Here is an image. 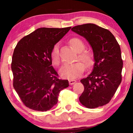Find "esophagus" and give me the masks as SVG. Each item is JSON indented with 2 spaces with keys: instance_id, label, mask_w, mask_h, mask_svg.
I'll return each mask as SVG.
<instances>
[{
  "instance_id": "obj_1",
  "label": "esophagus",
  "mask_w": 133,
  "mask_h": 133,
  "mask_svg": "<svg viewBox=\"0 0 133 133\" xmlns=\"http://www.w3.org/2000/svg\"><path fill=\"white\" fill-rule=\"evenodd\" d=\"M76 82V81H74V80H69V83L70 85H73Z\"/></svg>"
}]
</instances>
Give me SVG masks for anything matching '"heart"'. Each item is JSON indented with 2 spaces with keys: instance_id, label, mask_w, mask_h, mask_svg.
I'll return each mask as SVG.
<instances>
[{
  "instance_id": "obj_1",
  "label": "heart",
  "mask_w": 133,
  "mask_h": 133,
  "mask_svg": "<svg viewBox=\"0 0 133 133\" xmlns=\"http://www.w3.org/2000/svg\"><path fill=\"white\" fill-rule=\"evenodd\" d=\"M70 44L76 52H79L78 57L84 63L87 68H90L94 63V56L91 52L89 51H83L85 49V44L79 38H72L70 39ZM51 59L52 63L55 66L60 64L59 45L56 44L51 52ZM85 70L82 63L76 62L72 64H65L61 67L60 74L63 78L74 79L82 75Z\"/></svg>"
}]
</instances>
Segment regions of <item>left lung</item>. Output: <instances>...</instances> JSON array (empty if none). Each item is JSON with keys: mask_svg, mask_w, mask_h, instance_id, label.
I'll return each mask as SVG.
<instances>
[{"mask_svg": "<svg viewBox=\"0 0 133 133\" xmlns=\"http://www.w3.org/2000/svg\"><path fill=\"white\" fill-rule=\"evenodd\" d=\"M71 30L84 37L93 51L92 71L81 81L84 91L80 102L88 108L106 105L122 81L123 61L119 43L110 31L93 23L77 25Z\"/></svg>", "mask_w": 133, "mask_h": 133, "instance_id": "left-lung-1", "label": "left lung"}]
</instances>
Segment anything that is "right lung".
Returning <instances> with one entry per match:
<instances>
[{"mask_svg":"<svg viewBox=\"0 0 133 133\" xmlns=\"http://www.w3.org/2000/svg\"><path fill=\"white\" fill-rule=\"evenodd\" d=\"M71 28H37L16 45L11 63L13 87L28 108L50 110L57 103L60 91L69 86L68 80L58 78L51 52Z\"/></svg>","mask_w":133,"mask_h":133,"instance_id":"add662e5","label":"right lung"}]
</instances>
